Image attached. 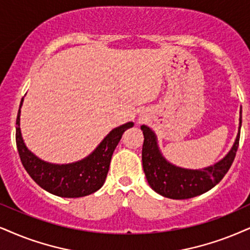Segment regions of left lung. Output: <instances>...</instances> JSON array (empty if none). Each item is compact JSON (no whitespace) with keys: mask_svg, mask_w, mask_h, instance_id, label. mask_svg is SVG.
Listing matches in <instances>:
<instances>
[{"mask_svg":"<svg viewBox=\"0 0 250 250\" xmlns=\"http://www.w3.org/2000/svg\"><path fill=\"white\" fill-rule=\"evenodd\" d=\"M241 114V112H240ZM241 127V115H240ZM144 135L142 162L148 185L164 197L187 200L204 194L220 182L232 166L240 141V129L233 147L224 159L203 169H186L169 164L162 156L156 135L146 125H142Z\"/></svg>","mask_w":250,"mask_h":250,"instance_id":"8db88e82","label":"left lung"}]
</instances>
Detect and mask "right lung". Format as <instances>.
Wrapping results in <instances>:
<instances>
[{"label":"right lung","instance_id":"obj_1","mask_svg":"<svg viewBox=\"0 0 250 250\" xmlns=\"http://www.w3.org/2000/svg\"><path fill=\"white\" fill-rule=\"evenodd\" d=\"M21 106L16 120V144L21 162L28 175L46 191L61 197H83L102 188L116 145L121 140L123 132L131 128L134 123L128 122L113 129L99 146L81 162L55 165L40 160L25 146L20 128Z\"/></svg>","mask_w":250,"mask_h":250}]
</instances>
